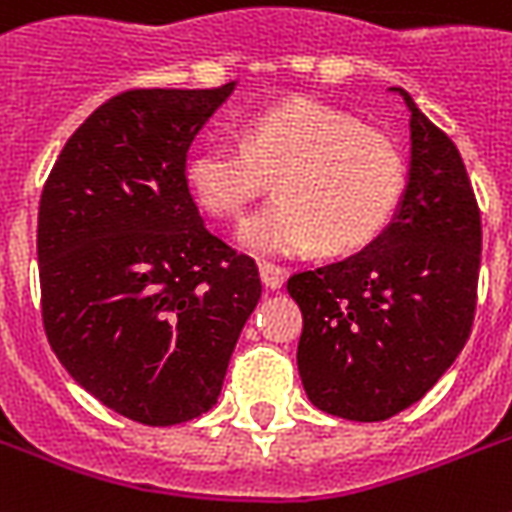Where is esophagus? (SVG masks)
Instances as JSON below:
<instances>
[{
  "label": "esophagus",
  "mask_w": 512,
  "mask_h": 512,
  "mask_svg": "<svg viewBox=\"0 0 512 512\" xmlns=\"http://www.w3.org/2000/svg\"><path fill=\"white\" fill-rule=\"evenodd\" d=\"M260 279L268 289H281L287 281V271L273 263H260Z\"/></svg>",
  "instance_id": "34e87169"
}]
</instances>
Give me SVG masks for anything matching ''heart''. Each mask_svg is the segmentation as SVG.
I'll return each mask as SVG.
<instances>
[{
	"label": "heart",
	"instance_id": "1",
	"mask_svg": "<svg viewBox=\"0 0 512 512\" xmlns=\"http://www.w3.org/2000/svg\"><path fill=\"white\" fill-rule=\"evenodd\" d=\"M273 177L279 199L241 223L239 244L255 255H348L372 244L406 193L396 140L335 108L289 100L255 114L241 143L196 148L185 183L201 209L239 217Z\"/></svg>",
	"mask_w": 512,
	"mask_h": 512
}]
</instances>
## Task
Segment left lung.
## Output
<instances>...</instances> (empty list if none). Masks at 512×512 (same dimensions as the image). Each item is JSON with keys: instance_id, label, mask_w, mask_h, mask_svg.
<instances>
[{"instance_id": "1", "label": "left lung", "mask_w": 512, "mask_h": 512, "mask_svg": "<svg viewBox=\"0 0 512 512\" xmlns=\"http://www.w3.org/2000/svg\"><path fill=\"white\" fill-rule=\"evenodd\" d=\"M412 167L393 223L350 257L292 273L303 311L297 366L321 412L380 422L420 401L473 329L481 209L449 135L409 92Z\"/></svg>"}]
</instances>
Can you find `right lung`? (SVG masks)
I'll return each instance as SVG.
<instances>
[{"label": "right lung", "instance_id": "1", "mask_svg": "<svg viewBox=\"0 0 512 512\" xmlns=\"http://www.w3.org/2000/svg\"><path fill=\"white\" fill-rule=\"evenodd\" d=\"M233 84L119 92L68 138L39 199L52 353L100 404L143 425L217 404L263 295L255 260L209 231L185 183L188 148Z\"/></svg>", "mask_w": 512, "mask_h": 512}]
</instances>
